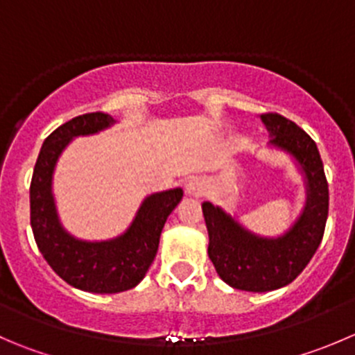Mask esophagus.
<instances>
[{
  "label": "esophagus",
  "mask_w": 355,
  "mask_h": 355,
  "mask_svg": "<svg viewBox=\"0 0 355 355\" xmlns=\"http://www.w3.org/2000/svg\"><path fill=\"white\" fill-rule=\"evenodd\" d=\"M185 192H187L189 196L199 198V196L205 194V185H202V182L199 180V178H192V180H189V184L185 185Z\"/></svg>",
  "instance_id": "obj_1"
}]
</instances>
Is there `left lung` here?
Segmentation results:
<instances>
[{
	"label": "left lung",
	"instance_id": "left-lung-1",
	"mask_svg": "<svg viewBox=\"0 0 355 355\" xmlns=\"http://www.w3.org/2000/svg\"><path fill=\"white\" fill-rule=\"evenodd\" d=\"M270 144L297 157L307 175L309 202L293 229L279 239H261L237 225L211 202H202L208 227V257L229 286L243 291H272L297 279L324 236L329 209L328 180L314 140L291 119L277 112L260 116Z\"/></svg>",
	"mask_w": 355,
	"mask_h": 355
}]
</instances>
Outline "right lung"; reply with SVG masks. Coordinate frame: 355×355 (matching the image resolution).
I'll use <instances>...</instances> for the list:
<instances>
[{
  "label": "right lung",
  "mask_w": 355,
  "mask_h": 355,
  "mask_svg": "<svg viewBox=\"0 0 355 355\" xmlns=\"http://www.w3.org/2000/svg\"><path fill=\"white\" fill-rule=\"evenodd\" d=\"M112 121L105 112H88L58 126L44 139L29 187L31 227L41 254L65 283L92 293H119L144 279L157 253L164 222L184 196L182 189H173L147 198L128 232L114 241L83 243L64 232L51 198L58 154L72 137L95 133Z\"/></svg>",
  "instance_id": "add662e5"
}]
</instances>
